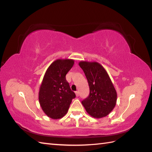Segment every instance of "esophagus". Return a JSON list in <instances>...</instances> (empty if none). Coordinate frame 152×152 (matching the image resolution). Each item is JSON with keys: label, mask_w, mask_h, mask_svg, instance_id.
<instances>
[{"label": "esophagus", "mask_w": 152, "mask_h": 152, "mask_svg": "<svg viewBox=\"0 0 152 152\" xmlns=\"http://www.w3.org/2000/svg\"><path fill=\"white\" fill-rule=\"evenodd\" d=\"M75 93H76V96H79V91H76Z\"/></svg>", "instance_id": "esophagus-1"}]
</instances>
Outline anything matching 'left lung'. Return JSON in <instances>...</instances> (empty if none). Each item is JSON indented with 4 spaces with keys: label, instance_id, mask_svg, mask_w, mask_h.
I'll return each mask as SVG.
<instances>
[{
    "label": "left lung",
    "instance_id": "left-lung-1",
    "mask_svg": "<svg viewBox=\"0 0 152 152\" xmlns=\"http://www.w3.org/2000/svg\"><path fill=\"white\" fill-rule=\"evenodd\" d=\"M82 68L88 80L89 95L82 102L86 112L92 117H106L114 108L117 92L106 69L96 61H81Z\"/></svg>",
    "mask_w": 152,
    "mask_h": 152
}]
</instances>
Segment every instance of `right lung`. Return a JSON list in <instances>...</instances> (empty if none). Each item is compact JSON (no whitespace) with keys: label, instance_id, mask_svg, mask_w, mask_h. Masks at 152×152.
I'll return each mask as SVG.
<instances>
[{"label":"right lung","instance_id":"right-lung-1","mask_svg":"<svg viewBox=\"0 0 152 152\" xmlns=\"http://www.w3.org/2000/svg\"><path fill=\"white\" fill-rule=\"evenodd\" d=\"M74 60L57 59L48 68L38 93V100L43 112L48 117L63 118L76 95L71 91L66 74L74 65Z\"/></svg>","mask_w":152,"mask_h":152}]
</instances>
